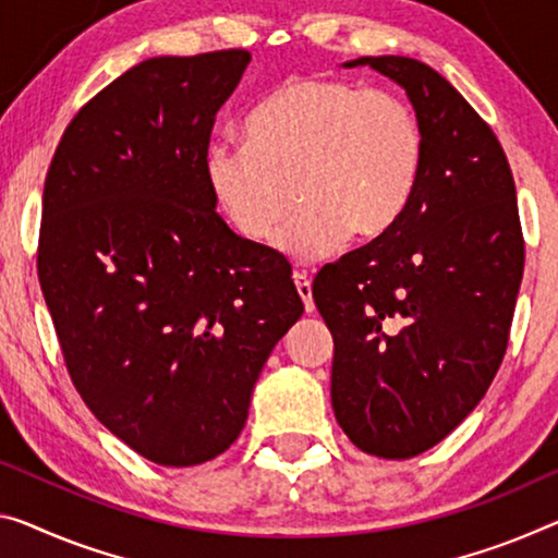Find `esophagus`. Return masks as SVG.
Masks as SVG:
<instances>
[{
	"mask_svg": "<svg viewBox=\"0 0 558 558\" xmlns=\"http://www.w3.org/2000/svg\"><path fill=\"white\" fill-rule=\"evenodd\" d=\"M294 284H296L299 296H302V302H304L306 314H312V312H314V299H312V281H308V279L304 277V274H294Z\"/></svg>",
	"mask_w": 558,
	"mask_h": 558,
	"instance_id": "esophagus-1",
	"label": "esophagus"
}]
</instances>
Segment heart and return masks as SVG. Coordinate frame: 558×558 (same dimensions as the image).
I'll list each match as a JSON object with an SVG mask.
<instances>
[{
  "mask_svg": "<svg viewBox=\"0 0 558 558\" xmlns=\"http://www.w3.org/2000/svg\"><path fill=\"white\" fill-rule=\"evenodd\" d=\"M424 169L416 111L389 92L329 76L279 84L246 119V144L217 142L204 171L214 199L250 242L277 234L299 264L331 254L349 234L374 242L414 199Z\"/></svg>",
  "mask_w": 558,
  "mask_h": 558,
  "instance_id": "1",
  "label": "heart"
}]
</instances>
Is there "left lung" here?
Instances as JSON below:
<instances>
[{
  "label": "left lung",
  "instance_id": "obj_1",
  "mask_svg": "<svg viewBox=\"0 0 558 558\" xmlns=\"http://www.w3.org/2000/svg\"><path fill=\"white\" fill-rule=\"evenodd\" d=\"M397 82L424 130V169L387 234L327 264L312 294L333 337L331 407L372 457L411 459L484 399L524 277L517 186L499 140L432 66L359 57Z\"/></svg>",
  "mask_w": 558,
  "mask_h": 558
}]
</instances>
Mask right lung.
<instances>
[{"instance_id": "right-lung-1", "label": "right lung", "mask_w": 558, "mask_h": 558, "mask_svg": "<svg viewBox=\"0 0 558 558\" xmlns=\"http://www.w3.org/2000/svg\"><path fill=\"white\" fill-rule=\"evenodd\" d=\"M246 49L154 57L80 109L41 202L39 284L76 391L161 466L225 453L304 304L291 267L217 214L204 171Z\"/></svg>"}]
</instances>
